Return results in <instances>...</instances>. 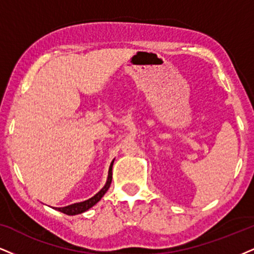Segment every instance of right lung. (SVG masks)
<instances>
[{
    "label": "right lung",
    "mask_w": 254,
    "mask_h": 254,
    "mask_svg": "<svg viewBox=\"0 0 254 254\" xmlns=\"http://www.w3.org/2000/svg\"><path fill=\"white\" fill-rule=\"evenodd\" d=\"M115 160V159H114ZM114 160L111 162V166H109L108 170V177H107V181H106L105 186L102 187L101 190H99L95 195L92 196V198L88 200H84V201L81 202H76V203H71V205L65 206V207H54L56 211H60L62 213L67 214V215H76V214H81L83 212L88 211L89 208H92L95 203H98L103 195H105L106 192H107L109 186H111L112 183V168H113V164H114Z\"/></svg>",
    "instance_id": "add662e5"
}]
</instances>
